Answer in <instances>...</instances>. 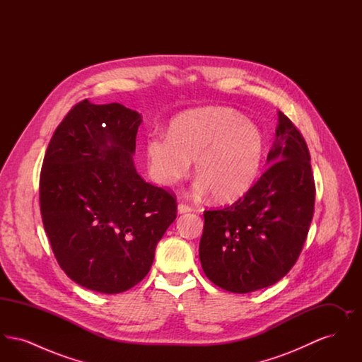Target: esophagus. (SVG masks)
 <instances>
[{
  "label": "esophagus",
  "mask_w": 362,
  "mask_h": 362,
  "mask_svg": "<svg viewBox=\"0 0 362 362\" xmlns=\"http://www.w3.org/2000/svg\"><path fill=\"white\" fill-rule=\"evenodd\" d=\"M192 210V207L189 206V205H186V204H179L177 205V211L180 213V214H183V213H189Z\"/></svg>",
  "instance_id": "esophagus-1"
}]
</instances>
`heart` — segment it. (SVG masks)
I'll list each match as a JSON object with an SVG mask.
<instances>
[{"label":"heart","instance_id":"b5f03b06","mask_svg":"<svg viewBox=\"0 0 362 362\" xmlns=\"http://www.w3.org/2000/svg\"><path fill=\"white\" fill-rule=\"evenodd\" d=\"M144 153L156 183L170 187L189 173L194 160L197 189L220 202L244 195L258 176L264 138L235 110L205 107L179 114L167 134H151Z\"/></svg>","mask_w":362,"mask_h":362}]
</instances>
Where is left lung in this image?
Here are the masks:
<instances>
[{"instance_id":"1","label":"left lung","mask_w":362,"mask_h":362,"mask_svg":"<svg viewBox=\"0 0 362 362\" xmlns=\"http://www.w3.org/2000/svg\"><path fill=\"white\" fill-rule=\"evenodd\" d=\"M267 165L239 201L204 213L201 264L207 278L228 292L274 285L294 266L310 230L315 206L310 151L281 111Z\"/></svg>"}]
</instances>
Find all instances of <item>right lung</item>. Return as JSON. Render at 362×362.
<instances>
[{"label": "right lung", "instance_id": "1", "mask_svg": "<svg viewBox=\"0 0 362 362\" xmlns=\"http://www.w3.org/2000/svg\"><path fill=\"white\" fill-rule=\"evenodd\" d=\"M137 111L76 104L54 132L39 182L45 230L61 269L93 292L115 294L149 273L176 199L134 167Z\"/></svg>", "mask_w": 362, "mask_h": 362}]
</instances>
